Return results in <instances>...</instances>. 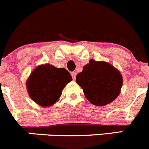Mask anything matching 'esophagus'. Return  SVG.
I'll return each instance as SVG.
<instances>
[{
    "label": "esophagus",
    "mask_w": 149,
    "mask_h": 149,
    "mask_svg": "<svg viewBox=\"0 0 149 149\" xmlns=\"http://www.w3.org/2000/svg\"><path fill=\"white\" fill-rule=\"evenodd\" d=\"M71 75H72V79L74 80L75 78H76V76H77L76 72H72L71 73Z\"/></svg>",
    "instance_id": "obj_1"
}]
</instances>
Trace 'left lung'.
Returning <instances> with one entry per match:
<instances>
[{
    "mask_svg": "<svg viewBox=\"0 0 149 149\" xmlns=\"http://www.w3.org/2000/svg\"><path fill=\"white\" fill-rule=\"evenodd\" d=\"M76 82L91 104L104 106L119 95L123 77L120 72L109 63L91 59L82 72L77 75Z\"/></svg>",
    "mask_w": 149,
    "mask_h": 149,
    "instance_id": "8db88e82",
    "label": "left lung"
}]
</instances>
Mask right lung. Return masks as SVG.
<instances>
[{"instance_id": "add662e5", "label": "right lung", "mask_w": 149, "mask_h": 149, "mask_svg": "<svg viewBox=\"0 0 149 149\" xmlns=\"http://www.w3.org/2000/svg\"><path fill=\"white\" fill-rule=\"evenodd\" d=\"M72 79L64 68L50 64L38 66L26 81L29 96L41 107H49L57 101L62 90Z\"/></svg>"}]
</instances>
